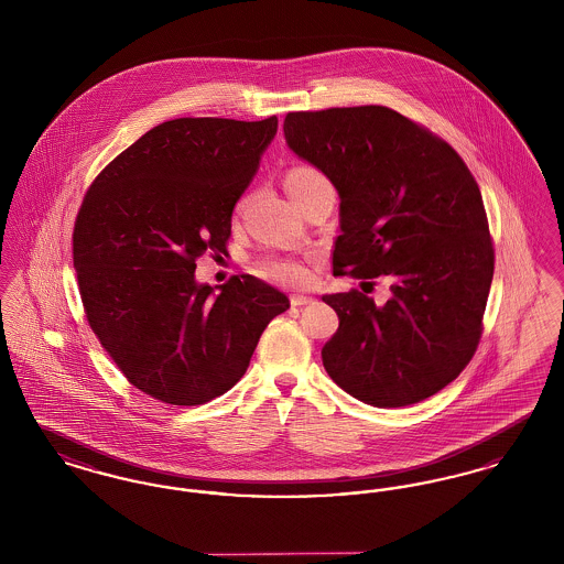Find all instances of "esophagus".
<instances>
[{
    "instance_id": "obj_1",
    "label": "esophagus",
    "mask_w": 564,
    "mask_h": 564,
    "mask_svg": "<svg viewBox=\"0 0 564 564\" xmlns=\"http://www.w3.org/2000/svg\"><path fill=\"white\" fill-rule=\"evenodd\" d=\"M313 302H315V297H311V295H292V306H306Z\"/></svg>"
}]
</instances>
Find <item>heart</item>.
Here are the masks:
<instances>
[{"label":"heart","mask_w":564,"mask_h":564,"mask_svg":"<svg viewBox=\"0 0 564 564\" xmlns=\"http://www.w3.org/2000/svg\"><path fill=\"white\" fill-rule=\"evenodd\" d=\"M315 182H325V177L311 166H295L288 175V184H294V186H306ZM258 272L270 281L283 283V285H304L311 279L308 269L302 262H295L290 258H267L258 264Z\"/></svg>","instance_id":"1"}]
</instances>
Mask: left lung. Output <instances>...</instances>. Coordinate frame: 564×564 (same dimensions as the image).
Segmentation results:
<instances>
[{"label": "left lung", "mask_w": 564, "mask_h": 564, "mask_svg": "<svg viewBox=\"0 0 564 564\" xmlns=\"http://www.w3.org/2000/svg\"><path fill=\"white\" fill-rule=\"evenodd\" d=\"M283 133L338 189L334 274L393 281L382 306L357 290L323 295L340 319L322 350L327 375L376 408L427 400L482 334L495 251L474 175L446 141L382 106L292 111Z\"/></svg>", "instance_id": "left-lung-1"}]
</instances>
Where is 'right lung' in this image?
I'll use <instances>...</instances> for the list:
<instances>
[{
  "label": "right lung",
  "mask_w": 564,
  "mask_h": 564,
  "mask_svg": "<svg viewBox=\"0 0 564 564\" xmlns=\"http://www.w3.org/2000/svg\"><path fill=\"white\" fill-rule=\"evenodd\" d=\"M276 127V116L162 122L84 196L74 269L86 319L122 375L154 400L198 405L224 395L267 325L290 308L288 295L251 274L217 288L194 276L196 258L226 251L235 205Z\"/></svg>",
  "instance_id": "obj_1"
}]
</instances>
